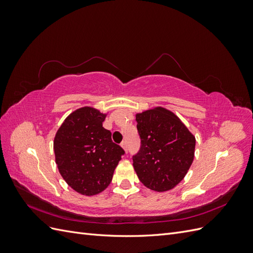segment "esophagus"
<instances>
[{"instance_id": "obj_1", "label": "esophagus", "mask_w": 253, "mask_h": 253, "mask_svg": "<svg viewBox=\"0 0 253 253\" xmlns=\"http://www.w3.org/2000/svg\"><path fill=\"white\" fill-rule=\"evenodd\" d=\"M120 145H121V147H122V148H124V150H125L126 152H127V142H126V140H124V141H122V142L120 143Z\"/></svg>"}]
</instances>
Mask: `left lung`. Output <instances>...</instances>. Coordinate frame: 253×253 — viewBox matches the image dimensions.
<instances>
[{
  "label": "left lung",
  "instance_id": "1",
  "mask_svg": "<svg viewBox=\"0 0 253 253\" xmlns=\"http://www.w3.org/2000/svg\"><path fill=\"white\" fill-rule=\"evenodd\" d=\"M140 149L133 166L143 185L157 192L171 190L193 163L195 137L172 112L155 108L136 115Z\"/></svg>",
  "mask_w": 253,
  "mask_h": 253
}]
</instances>
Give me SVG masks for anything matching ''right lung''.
Instances as JSON below:
<instances>
[{"label": "right lung", "mask_w": 253, "mask_h": 253, "mask_svg": "<svg viewBox=\"0 0 253 253\" xmlns=\"http://www.w3.org/2000/svg\"><path fill=\"white\" fill-rule=\"evenodd\" d=\"M105 114L84 106L73 112L53 140L56 164L67 185L82 195H96L111 183L125 154L102 126Z\"/></svg>", "instance_id": "right-lung-1"}]
</instances>
